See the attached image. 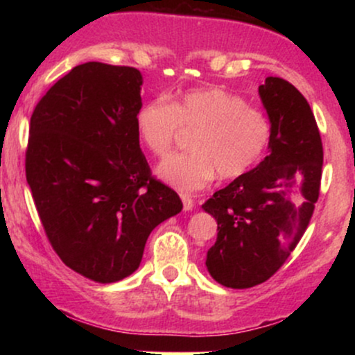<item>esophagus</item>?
<instances>
[{"label": "esophagus", "mask_w": 355, "mask_h": 355, "mask_svg": "<svg viewBox=\"0 0 355 355\" xmlns=\"http://www.w3.org/2000/svg\"><path fill=\"white\" fill-rule=\"evenodd\" d=\"M182 202H183V210L185 211H190L191 209H193V198L190 197V195H182Z\"/></svg>", "instance_id": "1"}]
</instances>
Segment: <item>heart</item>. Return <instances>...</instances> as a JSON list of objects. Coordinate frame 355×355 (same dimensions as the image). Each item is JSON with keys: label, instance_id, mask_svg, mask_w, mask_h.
<instances>
[{"label": "heart", "instance_id": "b5f03b06", "mask_svg": "<svg viewBox=\"0 0 355 355\" xmlns=\"http://www.w3.org/2000/svg\"><path fill=\"white\" fill-rule=\"evenodd\" d=\"M180 126L198 128L190 153H177L157 166V175L180 191L207 187L217 175L239 178L266 155L272 125L260 110L222 88H198L172 100H150L138 108L135 130L155 157L172 150Z\"/></svg>", "mask_w": 355, "mask_h": 355}]
</instances>
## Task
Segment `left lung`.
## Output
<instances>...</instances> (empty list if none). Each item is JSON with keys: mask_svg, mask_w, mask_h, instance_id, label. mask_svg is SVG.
I'll return each mask as SVG.
<instances>
[{"mask_svg": "<svg viewBox=\"0 0 355 355\" xmlns=\"http://www.w3.org/2000/svg\"><path fill=\"white\" fill-rule=\"evenodd\" d=\"M259 95L272 125L268 155L202 205L218 230L207 270L230 288L266 282L282 267L319 198L324 152L307 100L277 76L266 78Z\"/></svg>", "mask_w": 355, "mask_h": 355, "instance_id": "left-lung-1", "label": "left lung"}]
</instances>
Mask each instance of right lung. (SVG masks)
<instances>
[{"label": "right lung", "instance_id": "1", "mask_svg": "<svg viewBox=\"0 0 355 355\" xmlns=\"http://www.w3.org/2000/svg\"><path fill=\"white\" fill-rule=\"evenodd\" d=\"M141 85L137 68L88 61L30 121L26 180L46 237L64 266L98 284L132 275L152 230L183 209L140 150Z\"/></svg>", "mask_w": 355, "mask_h": 355}]
</instances>
